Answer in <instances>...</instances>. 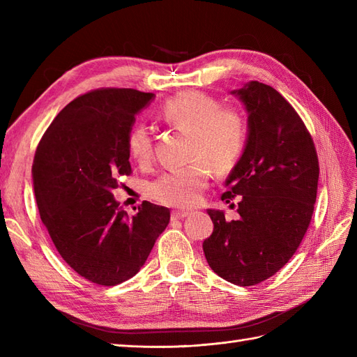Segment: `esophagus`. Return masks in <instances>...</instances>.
Listing matches in <instances>:
<instances>
[{"instance_id": "34e87169", "label": "esophagus", "mask_w": 357, "mask_h": 357, "mask_svg": "<svg viewBox=\"0 0 357 357\" xmlns=\"http://www.w3.org/2000/svg\"><path fill=\"white\" fill-rule=\"evenodd\" d=\"M189 214H190V211H188V210H174L171 213V219H174V220L185 219Z\"/></svg>"}]
</instances>
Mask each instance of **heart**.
<instances>
[{"label": "heart", "mask_w": 357, "mask_h": 357, "mask_svg": "<svg viewBox=\"0 0 357 357\" xmlns=\"http://www.w3.org/2000/svg\"><path fill=\"white\" fill-rule=\"evenodd\" d=\"M159 116L169 126L190 134L192 164L172 168L152 183V197L172 207H189L208 186L211 169L228 172L238 164L247 143L243 114L220 107L213 96L185 92L160 107ZM128 152L137 164L146 165L153 158V138L149 128L137 125L128 135ZM209 163L207 165L206 162Z\"/></svg>", "instance_id": "heart-1"}]
</instances>
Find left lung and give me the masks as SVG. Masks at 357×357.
I'll use <instances>...</instances> for the list:
<instances>
[{"label":"left lung","instance_id":"1","mask_svg":"<svg viewBox=\"0 0 357 357\" xmlns=\"http://www.w3.org/2000/svg\"><path fill=\"white\" fill-rule=\"evenodd\" d=\"M231 93L248 114L247 143L222 199L240 197V218L228 222L223 211L207 210L214 229L202 248L219 277L253 286L283 268L304 238L317 197L319 160L302 119L274 88L248 82Z\"/></svg>","mask_w":357,"mask_h":357}]
</instances>
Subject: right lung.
Listing matches in <instances>:
<instances>
[{
    "label": "right lung",
    "mask_w": 357,
    "mask_h": 357,
    "mask_svg": "<svg viewBox=\"0 0 357 357\" xmlns=\"http://www.w3.org/2000/svg\"><path fill=\"white\" fill-rule=\"evenodd\" d=\"M155 93L102 88L77 96L50 123L36 150L32 181L41 222L75 273L116 286L144 265L169 210L144 201L128 215L113 197L131 174L128 135Z\"/></svg>",
    "instance_id": "right-lung-1"
}]
</instances>
